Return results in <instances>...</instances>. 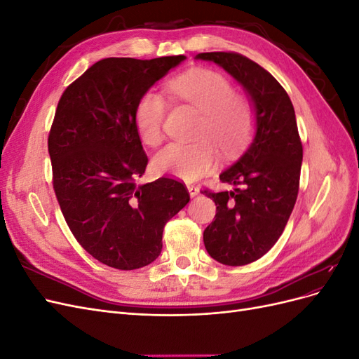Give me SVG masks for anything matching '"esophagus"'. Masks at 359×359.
Listing matches in <instances>:
<instances>
[{
  "instance_id": "esophagus-1",
  "label": "esophagus",
  "mask_w": 359,
  "mask_h": 359,
  "mask_svg": "<svg viewBox=\"0 0 359 359\" xmlns=\"http://www.w3.org/2000/svg\"><path fill=\"white\" fill-rule=\"evenodd\" d=\"M187 190H189V193H190V196H191V198L198 196V194H199V187H198V186H194V184H187Z\"/></svg>"
}]
</instances>
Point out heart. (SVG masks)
<instances>
[{
    "label": "heart",
    "mask_w": 359,
    "mask_h": 359,
    "mask_svg": "<svg viewBox=\"0 0 359 359\" xmlns=\"http://www.w3.org/2000/svg\"><path fill=\"white\" fill-rule=\"evenodd\" d=\"M169 93L193 106L202 116L194 144H170L154 157V168L182 181H194L210 172L217 154L213 142L226 156L238 153L253 135L256 118L253 106L244 95L233 93L224 74L210 69H193L168 83ZM166 102L154 91H145L135 107V124L139 137L148 147L161 144L165 132Z\"/></svg>",
    "instance_id": "obj_1"
}]
</instances>
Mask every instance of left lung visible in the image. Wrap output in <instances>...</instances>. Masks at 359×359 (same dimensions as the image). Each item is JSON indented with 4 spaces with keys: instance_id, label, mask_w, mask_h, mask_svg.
Here are the masks:
<instances>
[{
    "instance_id": "8db88e82",
    "label": "left lung",
    "mask_w": 359,
    "mask_h": 359,
    "mask_svg": "<svg viewBox=\"0 0 359 359\" xmlns=\"http://www.w3.org/2000/svg\"><path fill=\"white\" fill-rule=\"evenodd\" d=\"M198 60L219 64L252 97L256 136L220 181L229 191L201 190L215 202L214 222L203 232L206 252L229 266L252 264L283 233L295 206L302 144L287 93L273 74L236 52H203Z\"/></svg>"
}]
</instances>
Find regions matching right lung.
Segmentation results:
<instances>
[{
    "label": "right lung",
    "instance_id": "obj_1",
    "mask_svg": "<svg viewBox=\"0 0 359 359\" xmlns=\"http://www.w3.org/2000/svg\"><path fill=\"white\" fill-rule=\"evenodd\" d=\"M184 60H100L58 102L48 137L53 190L76 241L107 266L130 271L154 262L163 227L190 201L177 180L136 184L148 163L136 103Z\"/></svg>",
    "mask_w": 359,
    "mask_h": 359
}]
</instances>
